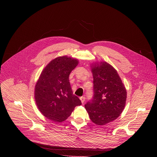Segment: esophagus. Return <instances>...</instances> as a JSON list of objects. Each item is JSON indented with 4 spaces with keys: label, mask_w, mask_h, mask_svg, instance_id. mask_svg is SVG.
<instances>
[{
    "label": "esophagus",
    "mask_w": 157,
    "mask_h": 157,
    "mask_svg": "<svg viewBox=\"0 0 157 157\" xmlns=\"http://www.w3.org/2000/svg\"><path fill=\"white\" fill-rule=\"evenodd\" d=\"M85 99V98L84 97H81L80 98V100H81V101L82 104L84 102Z\"/></svg>",
    "instance_id": "1"
}]
</instances>
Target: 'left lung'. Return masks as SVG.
<instances>
[{"label": "left lung", "instance_id": "left-lung-1", "mask_svg": "<svg viewBox=\"0 0 157 157\" xmlns=\"http://www.w3.org/2000/svg\"><path fill=\"white\" fill-rule=\"evenodd\" d=\"M94 97L85 105L90 120L104 125L116 120L126 104L127 90L117 71L105 61L90 64Z\"/></svg>", "mask_w": 157, "mask_h": 157}]
</instances>
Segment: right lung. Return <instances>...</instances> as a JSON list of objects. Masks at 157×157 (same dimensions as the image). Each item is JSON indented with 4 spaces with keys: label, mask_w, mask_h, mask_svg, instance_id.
I'll list each match as a JSON object with an SVG mask.
<instances>
[{
    "label": "right lung",
    "mask_w": 157,
    "mask_h": 157,
    "mask_svg": "<svg viewBox=\"0 0 157 157\" xmlns=\"http://www.w3.org/2000/svg\"><path fill=\"white\" fill-rule=\"evenodd\" d=\"M78 63L76 58L57 57L45 67L35 85L34 97L38 109L55 122L65 121L75 106L81 105L69 81V74Z\"/></svg>",
    "instance_id": "1"
}]
</instances>
